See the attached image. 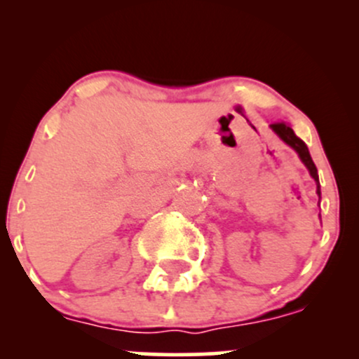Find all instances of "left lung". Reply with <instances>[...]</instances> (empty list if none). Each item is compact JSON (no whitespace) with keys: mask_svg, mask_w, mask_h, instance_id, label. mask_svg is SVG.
<instances>
[{"mask_svg":"<svg viewBox=\"0 0 359 359\" xmlns=\"http://www.w3.org/2000/svg\"><path fill=\"white\" fill-rule=\"evenodd\" d=\"M270 128L275 131V133L278 135L280 140H283V142H285L288 147H292L295 151H297L299 156H300V160H302V163L307 167L309 174H311L312 179L316 180V184H317V196H319V199H320L319 175H317V168L314 165V162H312L311 154H309V148H307L306 143H304L302 140H300L297 135L294 133V130H292V128L288 126L287 123H273V125H270Z\"/></svg>","mask_w":359,"mask_h":359,"instance_id":"1","label":"left lung"}]
</instances>
